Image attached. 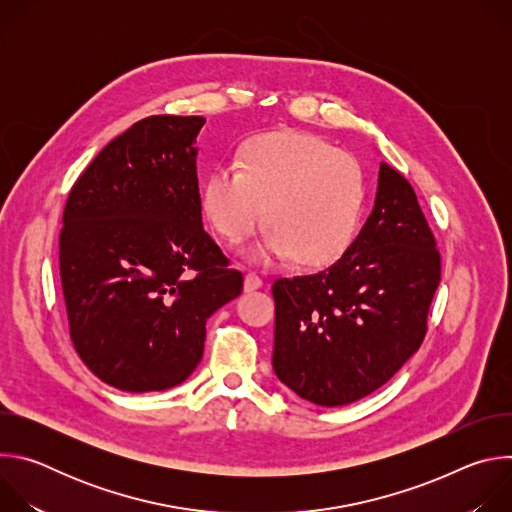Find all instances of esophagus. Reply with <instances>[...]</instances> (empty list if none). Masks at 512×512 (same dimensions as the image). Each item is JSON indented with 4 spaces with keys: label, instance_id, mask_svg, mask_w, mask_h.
Wrapping results in <instances>:
<instances>
[{
    "label": "esophagus",
    "instance_id": "esophagus-1",
    "mask_svg": "<svg viewBox=\"0 0 512 512\" xmlns=\"http://www.w3.org/2000/svg\"><path fill=\"white\" fill-rule=\"evenodd\" d=\"M263 285V279L257 273H247L245 275V291H255Z\"/></svg>",
    "mask_w": 512,
    "mask_h": 512
}]
</instances>
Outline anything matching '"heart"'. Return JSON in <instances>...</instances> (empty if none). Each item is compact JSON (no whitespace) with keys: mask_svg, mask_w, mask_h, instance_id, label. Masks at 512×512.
I'll return each instance as SVG.
<instances>
[{"mask_svg":"<svg viewBox=\"0 0 512 512\" xmlns=\"http://www.w3.org/2000/svg\"><path fill=\"white\" fill-rule=\"evenodd\" d=\"M367 194V178L352 156L316 135L275 131L243 145L237 172L212 170L202 182L200 206L231 245L257 231L265 208L269 229L249 253L253 261L296 257L304 267H326L356 241Z\"/></svg>","mask_w":512,"mask_h":512,"instance_id":"1","label":"heart"}]
</instances>
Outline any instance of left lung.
<instances>
[{
    "mask_svg": "<svg viewBox=\"0 0 512 512\" xmlns=\"http://www.w3.org/2000/svg\"><path fill=\"white\" fill-rule=\"evenodd\" d=\"M440 273L411 184L381 164L373 212L346 255L273 283L277 379L322 407L371 395L421 346Z\"/></svg>",
    "mask_w": 512,
    "mask_h": 512,
    "instance_id": "1",
    "label": "left lung"
}]
</instances>
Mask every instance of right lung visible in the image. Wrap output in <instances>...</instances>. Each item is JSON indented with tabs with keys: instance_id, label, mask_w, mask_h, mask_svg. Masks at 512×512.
<instances>
[{
	"instance_id": "right-lung-1",
	"label": "right lung",
	"mask_w": 512,
	"mask_h": 512,
	"mask_svg": "<svg viewBox=\"0 0 512 512\" xmlns=\"http://www.w3.org/2000/svg\"><path fill=\"white\" fill-rule=\"evenodd\" d=\"M204 121L133 123L64 206L58 257L70 340L95 377L127 393L186 381L206 320L243 291V273L202 227L194 143Z\"/></svg>"
}]
</instances>
